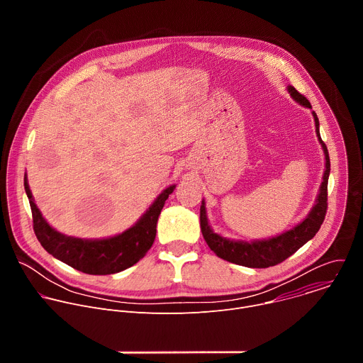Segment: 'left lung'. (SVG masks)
I'll list each match as a JSON object with an SVG mask.
<instances>
[{"instance_id": "left-lung-1", "label": "left lung", "mask_w": 363, "mask_h": 363, "mask_svg": "<svg viewBox=\"0 0 363 363\" xmlns=\"http://www.w3.org/2000/svg\"><path fill=\"white\" fill-rule=\"evenodd\" d=\"M287 90L290 96L300 103L301 106L312 109L310 101L300 94L293 86H287ZM315 118V126H316V135L319 138V142L325 152L326 160V169L323 174V181L319 189V195L316 198V203L313 205L312 211L307 214V217L293 227L291 230L276 235L273 238L267 240H255V241H238V240H230L225 237H221L220 234L214 233L213 228L208 224V218H206V210H205V201L202 199V205L199 210V224L202 235L208 244V247L220 257L223 260H227L234 264H240L244 267L251 269H267L272 266H276L286 258H289L291 254H294L300 247H303L308 240H312L316 233L319 231L320 225L325 221L326 211H328V181L330 174V160L329 152L326 145L323 143L319 132V119L315 112H312Z\"/></svg>"}]
</instances>
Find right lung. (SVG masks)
<instances>
[{
    "mask_svg": "<svg viewBox=\"0 0 363 363\" xmlns=\"http://www.w3.org/2000/svg\"><path fill=\"white\" fill-rule=\"evenodd\" d=\"M24 188L31 206L33 228L43 248L79 272L105 276L123 272L145 257L157 235L158 217L175 185L164 189L133 227L119 235L103 240L74 238L56 231L43 218L34 203L27 177L24 178Z\"/></svg>",
    "mask_w": 363,
    "mask_h": 363,
    "instance_id": "right-lung-1",
    "label": "right lung"
}]
</instances>
